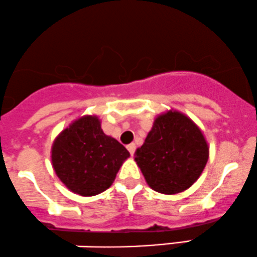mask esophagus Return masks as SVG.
Wrapping results in <instances>:
<instances>
[{
	"label": "esophagus",
	"instance_id": "34e87169",
	"mask_svg": "<svg viewBox=\"0 0 257 257\" xmlns=\"http://www.w3.org/2000/svg\"><path fill=\"white\" fill-rule=\"evenodd\" d=\"M126 149H128V151L131 152V155H134L137 146H135V144H129V145H126Z\"/></svg>",
	"mask_w": 257,
	"mask_h": 257
}]
</instances>
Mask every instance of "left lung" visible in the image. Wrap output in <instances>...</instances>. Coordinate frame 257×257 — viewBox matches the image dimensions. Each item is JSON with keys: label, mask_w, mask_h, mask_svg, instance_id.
<instances>
[{"label": "left lung", "mask_w": 257, "mask_h": 257, "mask_svg": "<svg viewBox=\"0 0 257 257\" xmlns=\"http://www.w3.org/2000/svg\"><path fill=\"white\" fill-rule=\"evenodd\" d=\"M210 148L187 114L170 109L155 118L135 162L152 190L173 195L190 188L206 166Z\"/></svg>", "instance_id": "left-lung-1"}]
</instances>
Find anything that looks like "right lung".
Returning <instances> with one entry per match:
<instances>
[{"instance_id":"add662e5","label":"right lung","mask_w":257,"mask_h":257,"mask_svg":"<svg viewBox=\"0 0 257 257\" xmlns=\"http://www.w3.org/2000/svg\"><path fill=\"white\" fill-rule=\"evenodd\" d=\"M129 156L122 144L103 133L100 118L95 114L73 120L56 137L51 148L57 177L72 193L81 196L107 190Z\"/></svg>"}]
</instances>
